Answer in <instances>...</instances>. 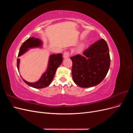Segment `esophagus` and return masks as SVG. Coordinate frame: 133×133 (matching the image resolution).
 I'll return each instance as SVG.
<instances>
[{
  "label": "esophagus",
  "instance_id": "esophagus-1",
  "mask_svg": "<svg viewBox=\"0 0 133 133\" xmlns=\"http://www.w3.org/2000/svg\"><path fill=\"white\" fill-rule=\"evenodd\" d=\"M69 56H70V53L69 51H66L64 52V53L63 54V57L64 58H68V57H69Z\"/></svg>",
  "mask_w": 133,
  "mask_h": 133
}]
</instances>
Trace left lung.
Instances as JSON below:
<instances>
[{"label": "left lung", "instance_id": "left-lung-1", "mask_svg": "<svg viewBox=\"0 0 133 133\" xmlns=\"http://www.w3.org/2000/svg\"><path fill=\"white\" fill-rule=\"evenodd\" d=\"M85 56L71 57L72 77L76 85L88 88L101 83L108 73L110 58L108 44L100 39L84 50Z\"/></svg>", "mask_w": 133, "mask_h": 133}]
</instances>
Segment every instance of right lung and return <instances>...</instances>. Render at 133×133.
Instances as JSON below:
<instances>
[{
    "mask_svg": "<svg viewBox=\"0 0 133 133\" xmlns=\"http://www.w3.org/2000/svg\"><path fill=\"white\" fill-rule=\"evenodd\" d=\"M42 45V42L38 38H35L34 37H31L28 38L26 41L24 42L21 48L19 49L18 57L23 54L26 51L28 50L29 48L39 46ZM19 59H17V68L19 70ZM63 62V58L62 54H53L50 55L49 64L46 71L45 73L43 74L38 82L35 83H29L25 80H23L27 85H29L34 88H45L50 85V84L53 80L55 73L57 70V68L62 64Z\"/></svg>",
    "mask_w": 133,
    "mask_h": 133,
    "instance_id": "right-lung-1",
    "label": "right lung"
}]
</instances>
